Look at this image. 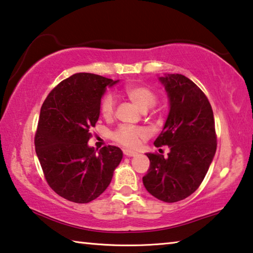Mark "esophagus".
Returning a JSON list of instances; mask_svg holds the SVG:
<instances>
[{"label":"esophagus","mask_w":253,"mask_h":253,"mask_svg":"<svg viewBox=\"0 0 253 253\" xmlns=\"http://www.w3.org/2000/svg\"><path fill=\"white\" fill-rule=\"evenodd\" d=\"M124 153V155H126V157H133V156H135V155H137V153H135V151H133V150H129V149H126L123 151Z\"/></svg>","instance_id":"34e87169"}]
</instances>
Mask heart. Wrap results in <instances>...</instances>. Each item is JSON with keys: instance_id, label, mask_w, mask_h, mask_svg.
Segmentation results:
<instances>
[{"instance_id": "b5f03b06", "label": "heart", "mask_w": 253, "mask_h": 253, "mask_svg": "<svg viewBox=\"0 0 253 253\" xmlns=\"http://www.w3.org/2000/svg\"><path fill=\"white\" fill-rule=\"evenodd\" d=\"M124 94L140 111L147 112L156 103L157 96L153 89L141 84H129L124 88ZM100 112L104 118H110L114 112V99L111 95L104 96L100 103ZM146 131L141 127L121 126L114 132L113 137L116 141L126 147H135L140 139L146 137Z\"/></svg>"}]
</instances>
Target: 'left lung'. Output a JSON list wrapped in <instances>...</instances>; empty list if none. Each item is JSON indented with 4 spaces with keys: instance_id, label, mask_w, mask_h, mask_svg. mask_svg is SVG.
I'll use <instances>...</instances> for the list:
<instances>
[{
    "instance_id": "1",
    "label": "left lung",
    "mask_w": 253,
    "mask_h": 253,
    "mask_svg": "<svg viewBox=\"0 0 253 253\" xmlns=\"http://www.w3.org/2000/svg\"><path fill=\"white\" fill-rule=\"evenodd\" d=\"M169 98V115L155 146H169L167 157L147 154L150 161L142 182L151 196L165 203L183 200L199 188L216 153L215 121L201 89L183 75L158 78Z\"/></svg>"
}]
</instances>
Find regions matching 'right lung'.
<instances>
[{
    "mask_svg": "<svg viewBox=\"0 0 253 253\" xmlns=\"http://www.w3.org/2000/svg\"><path fill=\"white\" fill-rule=\"evenodd\" d=\"M119 81L76 73L57 84L42 105L35 137L38 161L50 188L72 203L87 204L99 197L122 161L119 147L96 153L88 145L106 88Z\"/></svg>",
    "mask_w": 253,
    "mask_h": 253,
    "instance_id": "right-lung-1",
    "label": "right lung"
}]
</instances>
